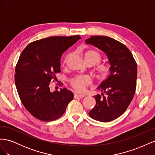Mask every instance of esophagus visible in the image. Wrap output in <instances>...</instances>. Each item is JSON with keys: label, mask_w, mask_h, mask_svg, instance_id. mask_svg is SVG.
<instances>
[{"label": "esophagus", "mask_w": 155, "mask_h": 155, "mask_svg": "<svg viewBox=\"0 0 155 155\" xmlns=\"http://www.w3.org/2000/svg\"><path fill=\"white\" fill-rule=\"evenodd\" d=\"M85 96L83 94H74V98L76 99V98H81V97H84Z\"/></svg>", "instance_id": "1"}]
</instances>
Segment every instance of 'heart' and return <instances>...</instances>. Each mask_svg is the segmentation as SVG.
<instances>
[{"label": "heart", "instance_id": "1", "mask_svg": "<svg viewBox=\"0 0 155 155\" xmlns=\"http://www.w3.org/2000/svg\"><path fill=\"white\" fill-rule=\"evenodd\" d=\"M83 55L85 61L88 65L92 66L96 64L94 68V72L97 79L105 80L109 77L111 71L110 65L107 63H99L101 59V55L99 51L94 48H89L84 51ZM72 54H68L64 56L62 61L63 66H65L67 64ZM91 82L90 77L77 76L70 80V85L76 91L82 92Z\"/></svg>", "mask_w": 155, "mask_h": 155}]
</instances>
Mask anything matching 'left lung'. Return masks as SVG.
I'll list each match as a JSON object with an SVG mask.
<instances>
[{
  "instance_id": "1",
  "label": "left lung",
  "mask_w": 155,
  "mask_h": 155,
  "mask_svg": "<svg viewBox=\"0 0 155 155\" xmlns=\"http://www.w3.org/2000/svg\"><path fill=\"white\" fill-rule=\"evenodd\" d=\"M107 54L111 71L97 88L105 95L94 96L96 105L88 112L92 118L109 122L122 115L130 105L137 87V64L125 45L107 36H91L85 41Z\"/></svg>"
}]
</instances>
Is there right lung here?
Wrapping results in <instances>:
<instances>
[{"mask_svg":"<svg viewBox=\"0 0 155 155\" xmlns=\"http://www.w3.org/2000/svg\"><path fill=\"white\" fill-rule=\"evenodd\" d=\"M79 35L53 36L31 42L23 50L15 67V83L22 104L35 118L44 121L59 118L74 98L67 88L50 92V84L61 72L63 53Z\"/></svg>","mask_w":155,"mask_h":155,"instance_id":"add662e5","label":"right lung"}]
</instances>
